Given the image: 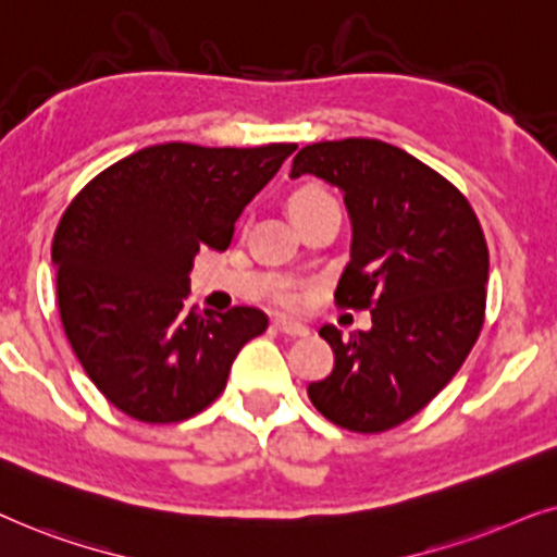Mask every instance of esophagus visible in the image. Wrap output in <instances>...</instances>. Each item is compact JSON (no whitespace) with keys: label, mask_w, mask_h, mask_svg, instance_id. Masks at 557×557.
<instances>
[{"label":"esophagus","mask_w":557,"mask_h":557,"mask_svg":"<svg viewBox=\"0 0 557 557\" xmlns=\"http://www.w3.org/2000/svg\"><path fill=\"white\" fill-rule=\"evenodd\" d=\"M274 331H280V333H283V336H290V338H302V336H308V329H306V325L287 323V321H274Z\"/></svg>","instance_id":"obj_1"}]
</instances>
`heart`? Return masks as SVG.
I'll use <instances>...</instances> for the list:
<instances>
[{
  "label": "heart",
  "mask_w": 557,
  "mask_h": 557,
  "mask_svg": "<svg viewBox=\"0 0 557 557\" xmlns=\"http://www.w3.org/2000/svg\"><path fill=\"white\" fill-rule=\"evenodd\" d=\"M329 201H333V198L323 188H318V185H306V188L293 193L290 211H293V216H298V213L313 209V206L329 203ZM277 300L283 302V306H295V293L290 290V287H283V290L277 293Z\"/></svg>",
  "instance_id": "b5f03b06"
}]
</instances>
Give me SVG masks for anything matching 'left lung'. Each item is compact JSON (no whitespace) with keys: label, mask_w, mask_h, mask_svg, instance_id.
<instances>
[{"label":"left lung","mask_w":557,"mask_h":557,"mask_svg":"<svg viewBox=\"0 0 557 557\" xmlns=\"http://www.w3.org/2000/svg\"><path fill=\"white\" fill-rule=\"evenodd\" d=\"M306 173L336 185L351 219L336 302L372 310L369 331L348 338L336 325L318 331L336 361L308 397L338 428L384 433L438 395L476 344L488 280L484 232L454 183L380 139L302 147L290 177Z\"/></svg>","instance_id":"obj_1"}]
</instances>
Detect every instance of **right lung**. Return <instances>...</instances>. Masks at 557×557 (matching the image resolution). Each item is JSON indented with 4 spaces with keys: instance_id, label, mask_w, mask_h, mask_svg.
<instances>
[{
    "instance_id": "right-lung-1",
    "label": "right lung",
    "mask_w": 557,
    "mask_h": 557,
    "mask_svg": "<svg viewBox=\"0 0 557 557\" xmlns=\"http://www.w3.org/2000/svg\"><path fill=\"white\" fill-rule=\"evenodd\" d=\"M298 145L168 143L114 162L65 209L53 236L58 308L103 397L143 422H181L226 387L257 308H185L193 257L224 251L244 206Z\"/></svg>"
}]
</instances>
